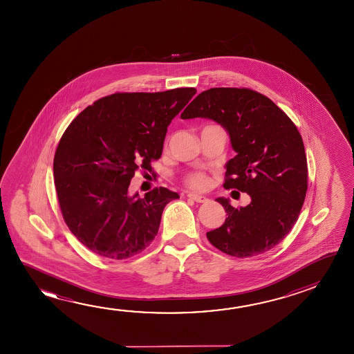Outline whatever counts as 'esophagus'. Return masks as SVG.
<instances>
[{"instance_id": "34e87169", "label": "esophagus", "mask_w": 354, "mask_h": 354, "mask_svg": "<svg viewBox=\"0 0 354 354\" xmlns=\"http://www.w3.org/2000/svg\"><path fill=\"white\" fill-rule=\"evenodd\" d=\"M187 197L194 200L195 203H207V201H209V198H207V197L203 196V195H198V194H194V192H189V194H187Z\"/></svg>"}]
</instances>
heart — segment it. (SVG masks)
Returning a JSON list of instances; mask_svg holds the SVG:
<instances>
[{
    "instance_id": "obj_1",
    "label": "heart",
    "mask_w": 354,
    "mask_h": 354,
    "mask_svg": "<svg viewBox=\"0 0 354 354\" xmlns=\"http://www.w3.org/2000/svg\"><path fill=\"white\" fill-rule=\"evenodd\" d=\"M184 183L187 187L194 189V190H203L209 185V179L205 173L194 171V173L186 175L184 178Z\"/></svg>"
}]
</instances>
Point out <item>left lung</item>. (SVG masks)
<instances>
[{"label":"left lung","mask_w":354,"mask_h":354,"mask_svg":"<svg viewBox=\"0 0 354 354\" xmlns=\"http://www.w3.org/2000/svg\"><path fill=\"white\" fill-rule=\"evenodd\" d=\"M211 118L226 129L236 157L226 164L223 187L247 192L252 201L232 207L222 226L206 233L221 252L247 258L272 250L295 225L307 192V160L294 122L272 100L250 88L214 87L197 95L181 113Z\"/></svg>","instance_id":"left-lung-1"}]
</instances>
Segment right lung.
Segmentation results:
<instances>
[{
	"label": "right lung",
	"mask_w": 354,
	"mask_h": 354,
	"mask_svg": "<svg viewBox=\"0 0 354 354\" xmlns=\"http://www.w3.org/2000/svg\"><path fill=\"white\" fill-rule=\"evenodd\" d=\"M196 93H116L97 100L70 123L54 156V184L66 226L95 254L121 261L157 236L162 209L179 195L156 187L128 195L136 170L153 171L168 126Z\"/></svg>",
	"instance_id": "1"
}]
</instances>
